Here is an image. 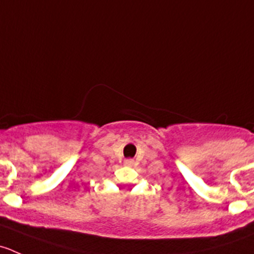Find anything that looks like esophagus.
<instances>
[{"label": "esophagus", "instance_id": "34e87169", "mask_svg": "<svg viewBox=\"0 0 254 254\" xmlns=\"http://www.w3.org/2000/svg\"><path fill=\"white\" fill-rule=\"evenodd\" d=\"M125 165H127V166H131V165H134V160L127 159V160H125Z\"/></svg>", "mask_w": 254, "mask_h": 254}]
</instances>
